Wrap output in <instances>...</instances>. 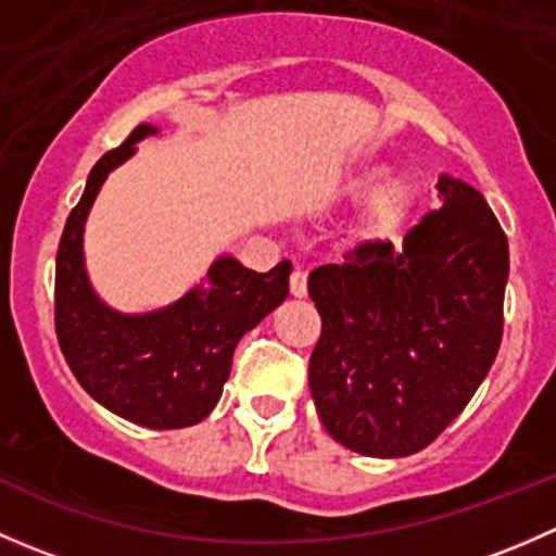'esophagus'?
Wrapping results in <instances>:
<instances>
[{
  "mask_svg": "<svg viewBox=\"0 0 556 556\" xmlns=\"http://www.w3.org/2000/svg\"><path fill=\"white\" fill-rule=\"evenodd\" d=\"M290 295L293 299H306V271L304 268H295L290 274Z\"/></svg>",
  "mask_w": 556,
  "mask_h": 556,
  "instance_id": "1",
  "label": "esophagus"
}]
</instances>
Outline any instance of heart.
I'll return each mask as SVG.
<instances>
[{
	"label": "heart",
	"instance_id": "b5f03b06",
	"mask_svg": "<svg viewBox=\"0 0 556 556\" xmlns=\"http://www.w3.org/2000/svg\"><path fill=\"white\" fill-rule=\"evenodd\" d=\"M366 199L357 215L352 239L361 247H382L395 242L419 201V188L408 174H387L384 164H368L346 177L341 185V204Z\"/></svg>",
	"mask_w": 556,
	"mask_h": 556
}]
</instances>
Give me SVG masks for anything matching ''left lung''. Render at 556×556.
Listing matches in <instances>:
<instances>
[{"mask_svg":"<svg viewBox=\"0 0 556 556\" xmlns=\"http://www.w3.org/2000/svg\"><path fill=\"white\" fill-rule=\"evenodd\" d=\"M441 210L392 244L309 274L323 336L309 390L325 430L366 457H408L468 406L503 339L508 239L476 188L450 174Z\"/></svg>","mask_w":556,"mask_h":556,"instance_id":"1","label":"left lung"}]
</instances>
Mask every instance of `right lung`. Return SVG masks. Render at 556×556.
<instances>
[{"instance_id": "obj_1", "label": "right lung", "mask_w": 556, "mask_h": 556, "mask_svg": "<svg viewBox=\"0 0 556 556\" xmlns=\"http://www.w3.org/2000/svg\"><path fill=\"white\" fill-rule=\"evenodd\" d=\"M139 123L88 174L55 255V333L83 390L117 417L150 430L190 428L223 395L233 350L290 293V261L271 271L217 255L185 295L153 312H117L93 290L86 268V220L104 179L159 134Z\"/></svg>"}]
</instances>
